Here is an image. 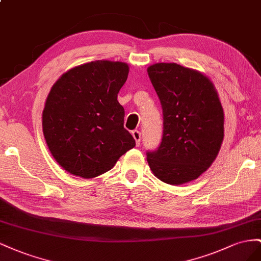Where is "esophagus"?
Returning <instances> with one entry per match:
<instances>
[{
	"label": "esophagus",
	"instance_id": "34e87169",
	"mask_svg": "<svg viewBox=\"0 0 261 261\" xmlns=\"http://www.w3.org/2000/svg\"><path fill=\"white\" fill-rule=\"evenodd\" d=\"M132 137H133V139L136 140L137 146H139L140 145V141H141V133H140V131H138V130L132 131Z\"/></svg>",
	"mask_w": 261,
	"mask_h": 261
}]
</instances>
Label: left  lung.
Here are the masks:
<instances>
[{
  "instance_id": "1",
  "label": "left lung",
  "mask_w": 261,
  "mask_h": 261,
  "mask_svg": "<svg viewBox=\"0 0 261 261\" xmlns=\"http://www.w3.org/2000/svg\"><path fill=\"white\" fill-rule=\"evenodd\" d=\"M147 74L162 103L161 145L147 152L154 176L168 185L195 180L209 168L224 138V113L210 79L177 63H155Z\"/></svg>"
}]
</instances>
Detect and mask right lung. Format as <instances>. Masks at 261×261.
<instances>
[{
    "label": "right lung",
    "mask_w": 261,
    "mask_h": 261,
    "mask_svg": "<svg viewBox=\"0 0 261 261\" xmlns=\"http://www.w3.org/2000/svg\"><path fill=\"white\" fill-rule=\"evenodd\" d=\"M128 74L126 63L98 60L74 66L52 85L42 131L50 153L68 173L97 177L136 146L117 99Z\"/></svg>",
    "instance_id": "1"
}]
</instances>
